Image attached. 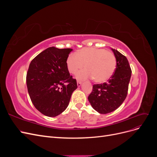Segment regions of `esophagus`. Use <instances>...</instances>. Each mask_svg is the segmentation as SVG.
<instances>
[{"mask_svg":"<svg viewBox=\"0 0 157 157\" xmlns=\"http://www.w3.org/2000/svg\"><path fill=\"white\" fill-rule=\"evenodd\" d=\"M81 84H82V82L78 80V81H77V86H81Z\"/></svg>","mask_w":157,"mask_h":157,"instance_id":"esophagus-1","label":"esophagus"}]
</instances>
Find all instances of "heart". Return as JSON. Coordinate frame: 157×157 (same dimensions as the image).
Masks as SVG:
<instances>
[{"label":"heart","instance_id":"heart-1","mask_svg":"<svg viewBox=\"0 0 157 157\" xmlns=\"http://www.w3.org/2000/svg\"><path fill=\"white\" fill-rule=\"evenodd\" d=\"M67 67L71 74L77 73L79 80L93 78L96 82H103L115 72L117 61L115 56L106 50L96 48H84L75 54H70L66 61Z\"/></svg>","mask_w":157,"mask_h":157}]
</instances>
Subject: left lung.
Here are the masks:
<instances>
[{"label": "left lung", "instance_id": "8db88e82", "mask_svg": "<svg viewBox=\"0 0 157 157\" xmlns=\"http://www.w3.org/2000/svg\"><path fill=\"white\" fill-rule=\"evenodd\" d=\"M117 61V67L107 82L93 85L88 98L94 110L100 114L113 112L120 107L126 98L132 71L127 58L118 50L111 48Z\"/></svg>", "mask_w": 157, "mask_h": 157}]
</instances>
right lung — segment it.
Masks as SVG:
<instances>
[{
	"label": "right lung",
	"mask_w": 157,
	"mask_h": 157,
	"mask_svg": "<svg viewBox=\"0 0 157 157\" xmlns=\"http://www.w3.org/2000/svg\"><path fill=\"white\" fill-rule=\"evenodd\" d=\"M72 50L50 47L29 65L26 77L28 92L35 108L45 116L55 117L63 113L77 88V80L70 76L66 63Z\"/></svg>",
	"instance_id": "add662e5"
}]
</instances>
